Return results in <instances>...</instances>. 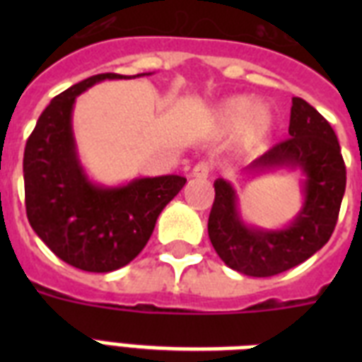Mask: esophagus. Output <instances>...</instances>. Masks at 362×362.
<instances>
[{"label": "esophagus", "instance_id": "esophagus-1", "mask_svg": "<svg viewBox=\"0 0 362 362\" xmlns=\"http://www.w3.org/2000/svg\"><path fill=\"white\" fill-rule=\"evenodd\" d=\"M210 170H212V165L206 163V161H201L192 169V176L193 178H206L210 175Z\"/></svg>", "mask_w": 362, "mask_h": 362}]
</instances>
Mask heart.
Here are the masks:
<instances>
[{"label":"heart","mask_w":362,"mask_h":362,"mask_svg":"<svg viewBox=\"0 0 362 362\" xmlns=\"http://www.w3.org/2000/svg\"><path fill=\"white\" fill-rule=\"evenodd\" d=\"M221 131L237 129L238 142L244 148H255L269 136L274 125L270 110L263 105H253L252 99L233 98L221 105L216 112Z\"/></svg>","instance_id":"b5f03b06"}]
</instances>
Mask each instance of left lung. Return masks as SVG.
Masks as SVG:
<instances>
[{"label":"left lung","mask_w":362,"mask_h":362,"mask_svg":"<svg viewBox=\"0 0 362 362\" xmlns=\"http://www.w3.org/2000/svg\"><path fill=\"white\" fill-rule=\"evenodd\" d=\"M300 170L303 206L281 229H261L242 220L231 182H214L216 199L209 216V237L229 269L269 278L304 263L325 246L337 226L346 192V165L331 124L304 99L293 98L289 139L278 142L247 173Z\"/></svg>","instance_id":"1"}]
</instances>
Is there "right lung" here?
Segmentation results:
<instances>
[{"mask_svg": "<svg viewBox=\"0 0 362 362\" xmlns=\"http://www.w3.org/2000/svg\"><path fill=\"white\" fill-rule=\"evenodd\" d=\"M93 75L50 101L25 142L24 189L30 226L62 261L86 272H112L142 252L161 210L178 195V175L101 186L88 178L73 135L76 98L101 81L136 78Z\"/></svg>", "mask_w": 362, "mask_h": 362, "instance_id": "right-lung-1", "label": "right lung"}]
</instances>
